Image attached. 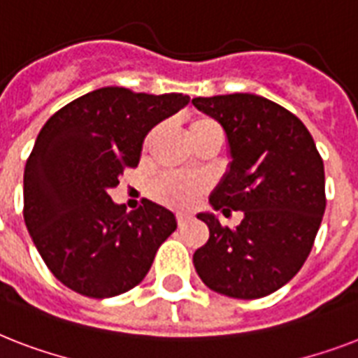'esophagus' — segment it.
I'll list each match as a JSON object with an SVG mask.
<instances>
[{
	"instance_id": "34e87169",
	"label": "esophagus",
	"mask_w": 358,
	"mask_h": 358,
	"mask_svg": "<svg viewBox=\"0 0 358 358\" xmlns=\"http://www.w3.org/2000/svg\"><path fill=\"white\" fill-rule=\"evenodd\" d=\"M176 219H178L180 227H184V223L187 221V219H189V215H187V213H178V215H176Z\"/></svg>"
}]
</instances>
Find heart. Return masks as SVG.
Listing matches in <instances>:
<instances>
[{
  "label": "heart",
  "mask_w": 358,
  "mask_h": 358,
  "mask_svg": "<svg viewBox=\"0 0 358 358\" xmlns=\"http://www.w3.org/2000/svg\"><path fill=\"white\" fill-rule=\"evenodd\" d=\"M208 128H217V124L212 122L210 119H196L191 122L189 135L202 131ZM202 189V184L195 178H185V176H162L156 180V184L152 185V193L157 201L167 202L173 206H187Z\"/></svg>",
  "instance_id": "heart-1"
}]
</instances>
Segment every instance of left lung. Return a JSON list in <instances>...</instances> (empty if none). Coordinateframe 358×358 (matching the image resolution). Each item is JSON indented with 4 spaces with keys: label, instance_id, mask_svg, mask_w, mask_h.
<instances>
[{
    "label": "left lung",
    "instance_id": "left-lung-1",
    "mask_svg": "<svg viewBox=\"0 0 358 358\" xmlns=\"http://www.w3.org/2000/svg\"><path fill=\"white\" fill-rule=\"evenodd\" d=\"M223 126L229 171L210 195L213 210L243 213L236 229L199 213L210 229L193 264L208 288L260 299L297 275L325 212V171L310 131L294 113L258 94L193 98Z\"/></svg>",
    "mask_w": 358,
    "mask_h": 358
}]
</instances>
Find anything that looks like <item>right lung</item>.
Listing matches in <instances>:
<instances>
[{
  "label": "right lung",
  "mask_w": 358,
  "mask_h": 358,
  "mask_svg": "<svg viewBox=\"0 0 358 358\" xmlns=\"http://www.w3.org/2000/svg\"><path fill=\"white\" fill-rule=\"evenodd\" d=\"M187 103L182 92L156 96L102 87L42 126L25 163L24 219L42 260L64 286L106 299L146 277L176 217L146 199L128 213L109 189L139 165L146 134Z\"/></svg>",
  "instance_id": "1"
}]
</instances>
